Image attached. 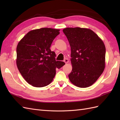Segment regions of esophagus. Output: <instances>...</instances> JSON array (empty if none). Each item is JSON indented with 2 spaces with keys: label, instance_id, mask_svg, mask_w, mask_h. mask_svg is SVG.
<instances>
[{
  "label": "esophagus",
  "instance_id": "esophagus-1",
  "mask_svg": "<svg viewBox=\"0 0 120 120\" xmlns=\"http://www.w3.org/2000/svg\"><path fill=\"white\" fill-rule=\"evenodd\" d=\"M64 62L65 63H68V59H67V58H65V59H64Z\"/></svg>",
  "mask_w": 120,
  "mask_h": 120
}]
</instances>
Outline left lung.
<instances>
[{
  "mask_svg": "<svg viewBox=\"0 0 120 120\" xmlns=\"http://www.w3.org/2000/svg\"><path fill=\"white\" fill-rule=\"evenodd\" d=\"M69 42L72 71L70 81L79 88L90 86L98 80L105 67L104 43L92 30L82 28L63 30Z\"/></svg>",
  "mask_w": 120,
  "mask_h": 120,
  "instance_id": "1",
  "label": "left lung"
}]
</instances>
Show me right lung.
Wrapping results in <instances>:
<instances>
[{"mask_svg":"<svg viewBox=\"0 0 120 120\" xmlns=\"http://www.w3.org/2000/svg\"><path fill=\"white\" fill-rule=\"evenodd\" d=\"M59 29L42 28L28 32L18 43L16 64L27 82L35 87L49 85L56 75V68L65 64L56 61V53L50 49Z\"/></svg>","mask_w":120,"mask_h":120,"instance_id":"1","label":"right lung"}]
</instances>
